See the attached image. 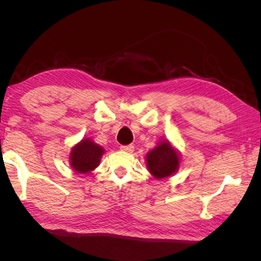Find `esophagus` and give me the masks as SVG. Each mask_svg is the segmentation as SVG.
Instances as JSON below:
<instances>
[{
  "mask_svg": "<svg viewBox=\"0 0 261 261\" xmlns=\"http://www.w3.org/2000/svg\"><path fill=\"white\" fill-rule=\"evenodd\" d=\"M121 150H122V151L132 153V152H134V146H132V145H128V146H121Z\"/></svg>",
  "mask_w": 261,
  "mask_h": 261,
  "instance_id": "esophagus-1",
  "label": "esophagus"
}]
</instances>
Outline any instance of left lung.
Returning a JSON list of instances; mask_svg holds the SVG:
<instances>
[{"mask_svg":"<svg viewBox=\"0 0 261 261\" xmlns=\"http://www.w3.org/2000/svg\"><path fill=\"white\" fill-rule=\"evenodd\" d=\"M147 170L155 179L171 177L178 171L181 158L178 149L168 138H161L145 156Z\"/></svg>","mask_w":261,"mask_h":261,"instance_id":"8db88e82","label":"left lung"}]
</instances>
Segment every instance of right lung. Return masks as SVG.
Returning <instances> with one entry per match:
<instances>
[{"mask_svg": "<svg viewBox=\"0 0 261 261\" xmlns=\"http://www.w3.org/2000/svg\"><path fill=\"white\" fill-rule=\"evenodd\" d=\"M105 152L103 147L94 143L93 139L85 137L70 149L68 154L70 169L80 174H89L99 167Z\"/></svg>", "mask_w": 261, "mask_h": 261, "instance_id": "right-lung-1", "label": "right lung"}]
</instances>
